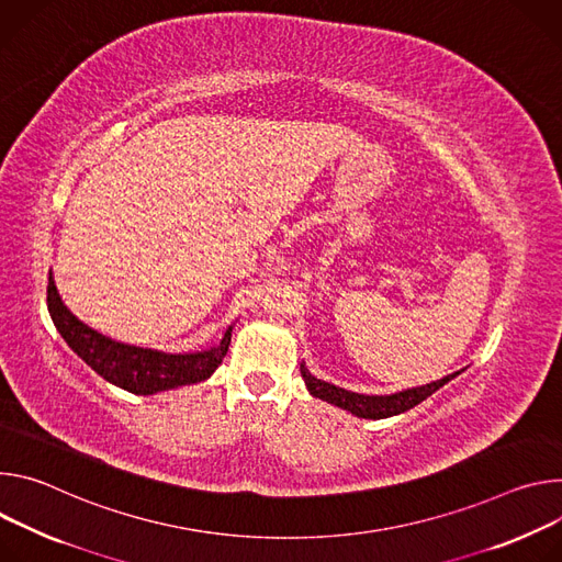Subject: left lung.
Returning <instances> with one entry per match:
<instances>
[{"instance_id":"obj_1","label":"left lung","mask_w":562,"mask_h":562,"mask_svg":"<svg viewBox=\"0 0 562 562\" xmlns=\"http://www.w3.org/2000/svg\"><path fill=\"white\" fill-rule=\"evenodd\" d=\"M460 372L462 370H458V372H453V375H447L438 382H430L426 386L408 389V391L393 393V395H361V393H352V391L339 389L335 384H328L324 380H317L315 375H310L305 363H301V378H303L310 395H315L328 404H335V406H339L357 417H366V419H384V417L400 415V413L417 406L419 402H424L435 391H440L445 384H449L453 378H458Z\"/></svg>"}]
</instances>
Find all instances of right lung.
I'll return each instance as SVG.
<instances>
[{
  "label": "right lung",
  "mask_w": 562,
  "mask_h": 562,
  "mask_svg": "<svg viewBox=\"0 0 562 562\" xmlns=\"http://www.w3.org/2000/svg\"><path fill=\"white\" fill-rule=\"evenodd\" d=\"M46 303L57 333L69 344V348L80 359H85L102 380L136 395H154L160 391L207 380L221 366L232 341V326L227 328L218 346L184 355H169L151 348L113 341L82 324L61 303L53 281V272H48Z\"/></svg>",
  "instance_id": "add662e5"
}]
</instances>
